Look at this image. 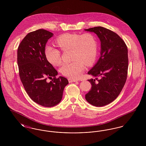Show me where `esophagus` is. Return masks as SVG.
Returning <instances> with one entry per match:
<instances>
[{"label": "esophagus", "mask_w": 146, "mask_h": 146, "mask_svg": "<svg viewBox=\"0 0 146 146\" xmlns=\"http://www.w3.org/2000/svg\"><path fill=\"white\" fill-rule=\"evenodd\" d=\"M68 80L69 83H72V82H78V80L74 79H71V78H69Z\"/></svg>", "instance_id": "1"}]
</instances>
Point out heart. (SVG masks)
Listing matches in <instances>:
<instances>
[{"label":"heart","mask_w":146,"mask_h":146,"mask_svg":"<svg viewBox=\"0 0 146 146\" xmlns=\"http://www.w3.org/2000/svg\"><path fill=\"white\" fill-rule=\"evenodd\" d=\"M56 42L63 51H72V60L73 61L63 63L60 67V72L64 76L73 79L79 78L85 69V64L90 66L96 59L97 42L92 34L66 33L59 36ZM45 55L52 65L57 66L61 63V52L55 47L47 45L45 48Z\"/></svg>","instance_id":"heart-1"}]
</instances>
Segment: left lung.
<instances>
[{
	"label": "left lung",
	"mask_w": 146,
	"mask_h": 146,
	"mask_svg": "<svg viewBox=\"0 0 146 146\" xmlns=\"http://www.w3.org/2000/svg\"><path fill=\"white\" fill-rule=\"evenodd\" d=\"M97 35L101 41V57L88 73L100 79L88 80L91 89L85 95L91 104L102 107L118 97L125 85L128 70L127 48L117 33L102 27L85 29Z\"/></svg>",
	"instance_id": "left-lung-1"
}]
</instances>
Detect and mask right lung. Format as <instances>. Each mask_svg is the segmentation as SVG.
Returning a JSON list of instances; mask_svg holds the SVG:
<instances>
[{
  "mask_svg": "<svg viewBox=\"0 0 146 146\" xmlns=\"http://www.w3.org/2000/svg\"><path fill=\"white\" fill-rule=\"evenodd\" d=\"M53 33L40 29L29 33L17 49V64L21 82L28 96L38 104L53 107L62 100L67 78L58 73L45 55V45ZM52 79L49 83L47 79Z\"/></svg>",
  "mask_w": 146,
  "mask_h": 146,
  "instance_id": "right-lung-1",
  "label": "right lung"
}]
</instances>
